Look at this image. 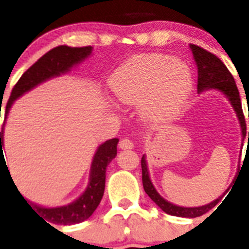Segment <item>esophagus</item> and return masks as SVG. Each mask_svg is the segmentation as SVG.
I'll return each mask as SVG.
<instances>
[{
	"instance_id": "34e87169",
	"label": "esophagus",
	"mask_w": 249,
	"mask_h": 249,
	"mask_svg": "<svg viewBox=\"0 0 249 249\" xmlns=\"http://www.w3.org/2000/svg\"><path fill=\"white\" fill-rule=\"evenodd\" d=\"M120 147L122 149H132L135 147V143H133V141L128 137H124L120 141Z\"/></svg>"
}]
</instances>
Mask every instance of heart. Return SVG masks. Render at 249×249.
I'll list each match as a JSON object with an SVG mask.
<instances>
[{
  "instance_id": "heart-1",
  "label": "heart",
  "mask_w": 249,
  "mask_h": 249,
  "mask_svg": "<svg viewBox=\"0 0 249 249\" xmlns=\"http://www.w3.org/2000/svg\"><path fill=\"white\" fill-rule=\"evenodd\" d=\"M109 87L118 102L143 101L149 117L166 118L177 112L190 93L192 73L186 63L166 54H141L114 71Z\"/></svg>"
}]
</instances>
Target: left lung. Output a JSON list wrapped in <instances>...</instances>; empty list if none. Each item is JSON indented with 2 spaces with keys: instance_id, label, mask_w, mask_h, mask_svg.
Listing matches in <instances>:
<instances>
[{
  "instance_id": "1",
  "label": "left lung",
  "mask_w": 249,
  "mask_h": 249,
  "mask_svg": "<svg viewBox=\"0 0 249 249\" xmlns=\"http://www.w3.org/2000/svg\"><path fill=\"white\" fill-rule=\"evenodd\" d=\"M192 48V53L195 56L196 63L198 67V80H197V89L202 92L203 89H215L223 92L228 97V100L232 103L233 108L237 112V116L239 118L242 127V135L245 137L247 135V127H246V120L245 114H243V109H242V102L241 97H239V92L237 89L234 78H233L232 73L228 71V68L224 66L221 59L215 54L211 53L204 48L199 47V46L191 45ZM249 138V132H248ZM141 167H142V182H143L144 192L148 195L149 198L155 202L160 210L166 212L167 214L176 215V217H186V218H195V217H199V215L204 214L208 211H211L214 206L218 204L221 201V197L213 201L212 203L206 204V206L201 207H193V208H187V207H179L175 206V204L169 203L166 199H163L156 192L155 187L152 184L151 179L148 176V169H147L146 160L144 156L141 160ZM230 190V188H228Z\"/></svg>"
}]
</instances>
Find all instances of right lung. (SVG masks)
Instances as JSON below:
<instances>
[{
    "instance_id": "right-lung-1",
    "label": "right lung",
    "mask_w": 249,
    "mask_h": 249,
    "mask_svg": "<svg viewBox=\"0 0 249 249\" xmlns=\"http://www.w3.org/2000/svg\"><path fill=\"white\" fill-rule=\"evenodd\" d=\"M91 52V46H86V47L58 46V47H54L48 51L47 53L43 54L36 63L31 66L27 71L22 74L21 78L17 81V83L12 89V92H11L10 100L7 101V105L4 107V118L7 116L13 101L17 100L19 96H22L25 92L30 91L31 89H34L35 86L48 80L51 77L59 76L61 73L70 71V68L73 67L77 63H80L86 57H89ZM117 138H112V140L106 141L105 143L98 147L97 152L94 155L93 162H92L89 184L80 198L72 202L71 204L57 207V208H43V207L36 206L34 203H27L28 206L43 221L47 220L52 224H74L89 218L103 197L106 168L117 155ZM2 146H3V126H2L0 132V162L2 160H4ZM4 163H6V160H4Z\"/></svg>"
}]
</instances>
